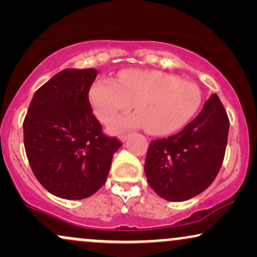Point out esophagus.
I'll return each instance as SVG.
<instances>
[{
	"label": "esophagus",
	"instance_id": "esophagus-1",
	"mask_svg": "<svg viewBox=\"0 0 257 257\" xmlns=\"http://www.w3.org/2000/svg\"><path fill=\"white\" fill-rule=\"evenodd\" d=\"M128 138H129V134H122V135H119V139L123 141V143H124V141H125Z\"/></svg>",
	"mask_w": 257,
	"mask_h": 257
}]
</instances>
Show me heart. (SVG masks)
Here are the masks:
<instances>
[{
    "mask_svg": "<svg viewBox=\"0 0 257 257\" xmlns=\"http://www.w3.org/2000/svg\"><path fill=\"white\" fill-rule=\"evenodd\" d=\"M89 100L94 113L110 123L134 106L138 112L120 117L114 131L145 126L153 135L180 131L196 116L202 102L199 88L172 73L157 70H124L116 81L100 78L91 85Z\"/></svg>",
    "mask_w": 257,
    "mask_h": 257,
    "instance_id": "obj_1",
    "label": "heart"
}]
</instances>
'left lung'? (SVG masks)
<instances>
[{
	"instance_id": "1",
	"label": "left lung",
	"mask_w": 257,
	"mask_h": 257,
	"mask_svg": "<svg viewBox=\"0 0 257 257\" xmlns=\"http://www.w3.org/2000/svg\"><path fill=\"white\" fill-rule=\"evenodd\" d=\"M228 128L225 107L213 94L181 132L152 140L145 159L152 190L170 202L187 200L205 191L222 166Z\"/></svg>"
}]
</instances>
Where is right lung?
Wrapping results in <instances>:
<instances>
[{"label":"right lung","instance_id":"add662e5","mask_svg":"<svg viewBox=\"0 0 257 257\" xmlns=\"http://www.w3.org/2000/svg\"><path fill=\"white\" fill-rule=\"evenodd\" d=\"M95 69H66L32 98L23 128L32 173L48 192L65 199L90 197L105 184L122 146L94 116L88 93Z\"/></svg>","mask_w":257,"mask_h":257}]
</instances>
